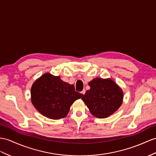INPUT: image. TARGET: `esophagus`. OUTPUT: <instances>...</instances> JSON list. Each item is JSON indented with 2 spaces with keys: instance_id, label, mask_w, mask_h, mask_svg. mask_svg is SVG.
I'll use <instances>...</instances> for the list:
<instances>
[{
  "instance_id": "34e87169",
  "label": "esophagus",
  "mask_w": 156,
  "mask_h": 156,
  "mask_svg": "<svg viewBox=\"0 0 156 156\" xmlns=\"http://www.w3.org/2000/svg\"><path fill=\"white\" fill-rule=\"evenodd\" d=\"M85 89H83L82 91H81V93L82 94H83V95H84V94H85Z\"/></svg>"
}]
</instances>
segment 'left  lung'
<instances>
[{
  "label": "left lung",
  "mask_w": 156,
  "mask_h": 156,
  "mask_svg": "<svg viewBox=\"0 0 156 156\" xmlns=\"http://www.w3.org/2000/svg\"><path fill=\"white\" fill-rule=\"evenodd\" d=\"M90 89L81 99L90 113L98 119L107 118L122 105L124 93L112 79L97 77L89 83Z\"/></svg>",
  "instance_id": "left-lung-1"
}]
</instances>
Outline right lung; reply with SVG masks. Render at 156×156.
<instances>
[{
	"instance_id": "right-lung-1",
	"label": "right lung",
	"mask_w": 156,
	"mask_h": 156,
	"mask_svg": "<svg viewBox=\"0 0 156 156\" xmlns=\"http://www.w3.org/2000/svg\"><path fill=\"white\" fill-rule=\"evenodd\" d=\"M83 95L75 90L73 85L49 73L37 79L31 88L34 107L44 116L54 120L65 118L71 105Z\"/></svg>"
}]
</instances>
